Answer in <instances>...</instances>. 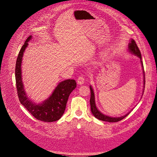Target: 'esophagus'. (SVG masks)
<instances>
[{
    "instance_id": "34e87169",
    "label": "esophagus",
    "mask_w": 157,
    "mask_h": 157,
    "mask_svg": "<svg viewBox=\"0 0 157 157\" xmlns=\"http://www.w3.org/2000/svg\"><path fill=\"white\" fill-rule=\"evenodd\" d=\"M85 82V78L83 76H79L77 79V83L79 85H83Z\"/></svg>"
}]
</instances>
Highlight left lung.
<instances>
[{"label":"left lung","instance_id":"8db88e82","mask_svg":"<svg viewBox=\"0 0 157 157\" xmlns=\"http://www.w3.org/2000/svg\"><path fill=\"white\" fill-rule=\"evenodd\" d=\"M128 51L130 52V53L132 55H134L136 56H137L140 59V62L141 64V67L143 70V93H142V95H143L144 93V85H145V79H144V67H143V62L141 60V54L140 50H139L136 44L135 41L133 39H131L129 41V43L128 44ZM90 90H91V97H90V106H91V110L93 113V115L95 116L97 119L102 121H105V122H116L118 121H121L124 118L128 116V115L131 112H129L126 114H125L124 116H121V117H110L109 116H107L105 114H103L102 112H101L98 108L97 107L96 105V103H95V93H94L93 89L92 86L90 85Z\"/></svg>","mask_w":157,"mask_h":157}]
</instances>
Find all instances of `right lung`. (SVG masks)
I'll use <instances>...</instances> for the list:
<instances>
[{
	"label": "right lung",
	"mask_w": 157,
	"mask_h": 157,
	"mask_svg": "<svg viewBox=\"0 0 157 157\" xmlns=\"http://www.w3.org/2000/svg\"><path fill=\"white\" fill-rule=\"evenodd\" d=\"M31 39V35L26 39L16 60L15 77L17 95L21 103L36 119L48 122H54L60 119L64 114L68 98L76 88V82L75 79H69L59 82L51 95L41 103H36L30 100L25 91L22 80L21 64L24 52Z\"/></svg>",
	"instance_id": "right-lung-1"
}]
</instances>
